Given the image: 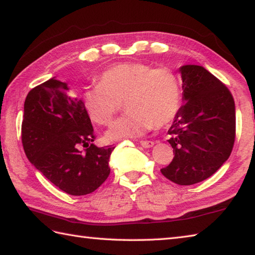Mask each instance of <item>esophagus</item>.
<instances>
[{"instance_id":"esophagus-1","label":"esophagus","mask_w":255,"mask_h":255,"mask_svg":"<svg viewBox=\"0 0 255 255\" xmlns=\"http://www.w3.org/2000/svg\"><path fill=\"white\" fill-rule=\"evenodd\" d=\"M140 144L143 146V148H152L154 145V142L153 141H141Z\"/></svg>"}]
</instances>
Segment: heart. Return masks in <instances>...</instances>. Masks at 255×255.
Wrapping results in <instances>:
<instances>
[{"label":"heart","mask_w":255,"mask_h":255,"mask_svg":"<svg viewBox=\"0 0 255 255\" xmlns=\"http://www.w3.org/2000/svg\"><path fill=\"white\" fill-rule=\"evenodd\" d=\"M124 102L128 113L107 130V140L135 139L154 125L164 128L172 123L182 105L180 78L167 67L128 62L105 70L98 84L83 93L85 110L98 125H109Z\"/></svg>","instance_id":"obj_1"}]
</instances>
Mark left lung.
<instances>
[{
  "instance_id": "8db88e82",
  "label": "left lung",
  "mask_w": 255,
  "mask_h": 255,
  "mask_svg": "<svg viewBox=\"0 0 255 255\" xmlns=\"http://www.w3.org/2000/svg\"><path fill=\"white\" fill-rule=\"evenodd\" d=\"M184 105L169 128L173 157L162 175L194 185L214 175L229 159L235 140V104L224 84L202 66L179 68Z\"/></svg>"
}]
</instances>
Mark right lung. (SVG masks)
<instances>
[{
    "mask_svg": "<svg viewBox=\"0 0 255 255\" xmlns=\"http://www.w3.org/2000/svg\"><path fill=\"white\" fill-rule=\"evenodd\" d=\"M94 139L84 103L69 93L66 83L52 77L26 95L22 122L24 152L60 190L87 195L107 179L114 148H98Z\"/></svg>",
    "mask_w": 255,
    "mask_h": 255,
    "instance_id": "add662e5",
    "label": "right lung"
}]
</instances>
